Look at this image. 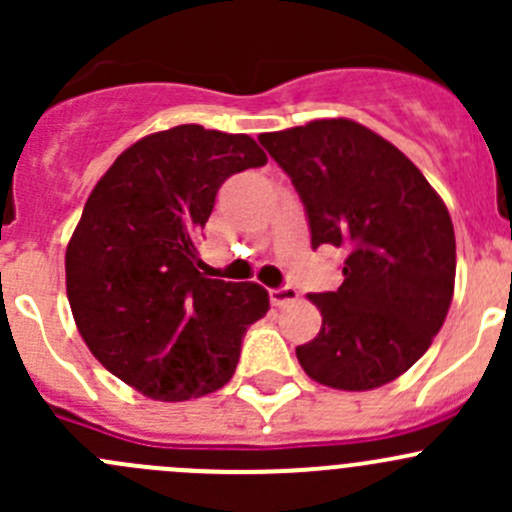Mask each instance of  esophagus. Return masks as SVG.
<instances>
[{
    "instance_id": "obj_1",
    "label": "esophagus",
    "mask_w": 512,
    "mask_h": 512,
    "mask_svg": "<svg viewBox=\"0 0 512 512\" xmlns=\"http://www.w3.org/2000/svg\"><path fill=\"white\" fill-rule=\"evenodd\" d=\"M299 299V292L294 287H277V289H270V302L275 304V307H285L289 302H297Z\"/></svg>"
}]
</instances>
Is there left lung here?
<instances>
[{
    "label": "left lung",
    "instance_id": "1",
    "mask_svg": "<svg viewBox=\"0 0 512 512\" xmlns=\"http://www.w3.org/2000/svg\"><path fill=\"white\" fill-rule=\"evenodd\" d=\"M260 143L292 178L312 247L347 250L337 292L309 294L322 329L297 347L309 379L369 391L399 379L446 322L456 235L441 195L394 143L349 118H324Z\"/></svg>",
    "mask_w": 512,
    "mask_h": 512
}]
</instances>
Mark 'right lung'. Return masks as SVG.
<instances>
[{
    "label": "right lung",
    "instance_id": "1",
    "mask_svg": "<svg viewBox=\"0 0 512 512\" xmlns=\"http://www.w3.org/2000/svg\"><path fill=\"white\" fill-rule=\"evenodd\" d=\"M265 163L245 133L185 123L126 148L86 200L66 247L71 314L91 354L148 399L223 389L247 327L270 309L257 282L198 272L218 188Z\"/></svg>",
    "mask_w": 512,
    "mask_h": 512
}]
</instances>
